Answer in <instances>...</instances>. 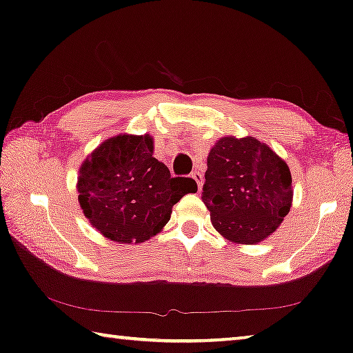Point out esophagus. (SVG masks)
Instances as JSON below:
<instances>
[{"mask_svg": "<svg viewBox=\"0 0 353 353\" xmlns=\"http://www.w3.org/2000/svg\"><path fill=\"white\" fill-rule=\"evenodd\" d=\"M191 176L194 178V181L197 183V188H199V190H201L202 183H204V175H202V173H201L199 170H194V172L191 173Z\"/></svg>", "mask_w": 353, "mask_h": 353, "instance_id": "esophagus-1", "label": "esophagus"}]
</instances>
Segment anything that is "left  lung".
<instances>
[{"label": "left lung", "instance_id": "obj_1", "mask_svg": "<svg viewBox=\"0 0 353 353\" xmlns=\"http://www.w3.org/2000/svg\"><path fill=\"white\" fill-rule=\"evenodd\" d=\"M292 194L288 163L257 138L223 137L210 149L202 201L231 243L255 244L274 233Z\"/></svg>", "mask_w": 353, "mask_h": 353}]
</instances>
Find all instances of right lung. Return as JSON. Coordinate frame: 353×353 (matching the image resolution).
I'll use <instances>...</instances> for the list:
<instances>
[{"label":"right lung","mask_w":353,"mask_h":353,"mask_svg":"<svg viewBox=\"0 0 353 353\" xmlns=\"http://www.w3.org/2000/svg\"><path fill=\"white\" fill-rule=\"evenodd\" d=\"M81 210L104 238L144 243L161 233L172 207L196 192L192 178L170 175L149 134H117L85 159L77 181Z\"/></svg>","instance_id":"add662e5"}]
</instances>
